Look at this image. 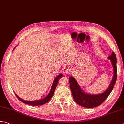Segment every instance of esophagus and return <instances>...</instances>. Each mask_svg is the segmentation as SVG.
<instances>
[{
	"label": "esophagus",
	"instance_id": "esophagus-1",
	"mask_svg": "<svg viewBox=\"0 0 124 124\" xmlns=\"http://www.w3.org/2000/svg\"><path fill=\"white\" fill-rule=\"evenodd\" d=\"M72 72V70L71 69H67L66 70H65V74H71Z\"/></svg>",
	"mask_w": 124,
	"mask_h": 124
}]
</instances>
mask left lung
<instances>
[{
	"label": "left lung",
	"mask_w": 124,
	"mask_h": 124,
	"mask_svg": "<svg viewBox=\"0 0 124 124\" xmlns=\"http://www.w3.org/2000/svg\"><path fill=\"white\" fill-rule=\"evenodd\" d=\"M108 59L111 60V63L113 68L114 75L112 81L108 88L102 93L99 94H90L85 93L81 89L76 79L73 77L70 76L69 77L70 89H71L74 101H76L77 104L85 108H94L102 104L108 97L109 94L112 91L114 85L117 78V68L116 66L117 57L115 53L112 52L110 56L108 57Z\"/></svg>",
	"instance_id": "1"
}]
</instances>
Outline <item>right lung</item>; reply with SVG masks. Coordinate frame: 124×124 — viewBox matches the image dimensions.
I'll return each instance as SVG.
<instances>
[{
  "mask_svg": "<svg viewBox=\"0 0 124 124\" xmlns=\"http://www.w3.org/2000/svg\"><path fill=\"white\" fill-rule=\"evenodd\" d=\"M63 76V74H60L58 76L56 77L55 78L54 82H53V83L52 85V88H51L50 91L49 92V94L46 97L43 98V99H41L40 100H38V101H24L23 99H21L20 97L16 95V94L15 93L16 96L17 97L19 100H20L22 102H23V103H25L26 104H28V105H33V106H38V105H43L46 103H47L48 101H50V99L52 98V97L54 94V91L55 90V89L56 88L57 84L58 83V81H59V79Z\"/></svg>",
  "mask_w": 124,
  "mask_h": 124,
  "instance_id": "1",
  "label": "right lung"
}]
</instances>
